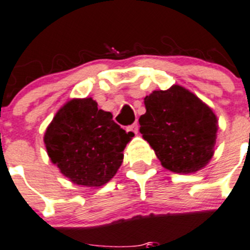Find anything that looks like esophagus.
Listing matches in <instances>:
<instances>
[{
  "instance_id": "esophagus-1",
  "label": "esophagus",
  "mask_w": 250,
  "mask_h": 250,
  "mask_svg": "<svg viewBox=\"0 0 250 250\" xmlns=\"http://www.w3.org/2000/svg\"><path fill=\"white\" fill-rule=\"evenodd\" d=\"M138 129H139L138 123H133L132 125H129V127L127 128V132H132L134 133V134H137V133H138Z\"/></svg>"
}]
</instances>
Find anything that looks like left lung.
Returning a JSON list of instances; mask_svg holds the SVG:
<instances>
[{"mask_svg":"<svg viewBox=\"0 0 250 250\" xmlns=\"http://www.w3.org/2000/svg\"><path fill=\"white\" fill-rule=\"evenodd\" d=\"M139 118L143 138L165 169L190 174L206 167L213 155L217 117L199 97L179 85L153 91L144 99Z\"/></svg>","mask_w":250,"mask_h":250,"instance_id":"1","label":"left lung"}]
</instances>
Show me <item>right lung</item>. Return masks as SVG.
Here are the masks:
<instances>
[{"label": "right lung", "mask_w": 250, "mask_h": 250, "mask_svg": "<svg viewBox=\"0 0 250 250\" xmlns=\"http://www.w3.org/2000/svg\"><path fill=\"white\" fill-rule=\"evenodd\" d=\"M134 136L112 120L91 97L74 99L54 116L44 134L51 163L76 185L97 188L113 178Z\"/></svg>", "instance_id": "right-lung-1"}]
</instances>
